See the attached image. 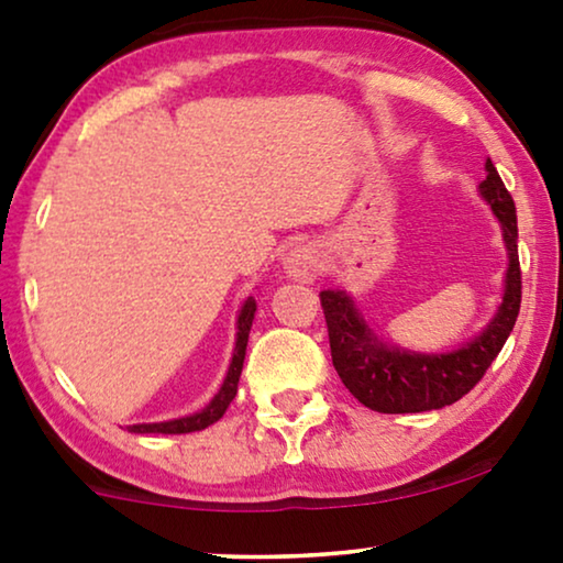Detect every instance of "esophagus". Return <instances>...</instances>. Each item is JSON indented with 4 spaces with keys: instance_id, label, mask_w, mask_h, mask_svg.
<instances>
[{
    "instance_id": "obj_1",
    "label": "esophagus",
    "mask_w": 563,
    "mask_h": 563,
    "mask_svg": "<svg viewBox=\"0 0 563 563\" xmlns=\"http://www.w3.org/2000/svg\"><path fill=\"white\" fill-rule=\"evenodd\" d=\"M284 266H287V274L295 276V279L312 282L322 266L320 251L314 245H297L287 256V261H284Z\"/></svg>"
}]
</instances>
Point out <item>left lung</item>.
I'll return each mask as SVG.
<instances>
[{
	"label": "left lung",
	"mask_w": 563,
	"mask_h": 563,
	"mask_svg": "<svg viewBox=\"0 0 563 563\" xmlns=\"http://www.w3.org/2000/svg\"><path fill=\"white\" fill-rule=\"evenodd\" d=\"M482 197L495 210L503 235L510 251L505 297L497 318L487 330L464 349L441 353V356H420V353H399L376 341L364 318L356 312L351 297L343 291H320V305L325 312L330 356L345 389L376 412H426L441 410L468 395L492 361L503 351L507 335L512 333L520 312L522 274L518 258V214L510 191L499 179L497 168L487 158V179L479 184Z\"/></svg>",
	"instance_id": "8db88e82"
}]
</instances>
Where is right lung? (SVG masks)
Segmentation results:
<instances>
[{"mask_svg":"<svg viewBox=\"0 0 563 563\" xmlns=\"http://www.w3.org/2000/svg\"><path fill=\"white\" fill-rule=\"evenodd\" d=\"M253 314H256V299H249L243 305L241 314H238V341H235V353H233V364L228 368L225 382L210 405L205 407L202 412L189 415V418H179V420H168V422H153V426H130V433H164V435H176V433H195V430H205L210 428L212 422H218L230 402L235 399L238 391V379H241L243 372V358H245V345H249V333L253 325Z\"/></svg>","mask_w":563,"mask_h":563,"instance_id":"right-lung-1","label":"right lung"}]
</instances>
